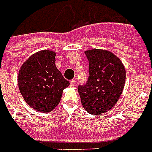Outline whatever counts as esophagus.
<instances>
[{
    "label": "esophagus",
    "instance_id": "obj_1",
    "mask_svg": "<svg viewBox=\"0 0 152 152\" xmlns=\"http://www.w3.org/2000/svg\"><path fill=\"white\" fill-rule=\"evenodd\" d=\"M70 85L71 86H76V80H72L70 82Z\"/></svg>",
    "mask_w": 152,
    "mask_h": 152
}]
</instances>
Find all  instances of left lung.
Returning <instances> with one entry per match:
<instances>
[{"instance_id":"obj_1","label":"left lung","mask_w":152,"mask_h":152,"mask_svg":"<svg viewBox=\"0 0 152 152\" xmlns=\"http://www.w3.org/2000/svg\"><path fill=\"white\" fill-rule=\"evenodd\" d=\"M89 76L78 85L83 107L91 114L107 112L116 104L124 88L126 70L121 60L110 51L93 49L85 51Z\"/></svg>"}]
</instances>
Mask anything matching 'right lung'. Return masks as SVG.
<instances>
[{
  "label": "right lung",
  "instance_id": "right-lung-1",
  "mask_svg": "<svg viewBox=\"0 0 152 152\" xmlns=\"http://www.w3.org/2000/svg\"><path fill=\"white\" fill-rule=\"evenodd\" d=\"M56 54L41 50L25 62L18 81L25 102L39 112H50L60 102L62 93L69 85L56 66Z\"/></svg>",
  "mask_w": 152,
  "mask_h": 152
}]
</instances>
